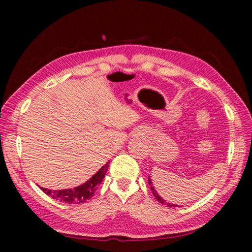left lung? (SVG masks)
<instances>
[{
	"label": "left lung",
	"mask_w": 252,
	"mask_h": 252,
	"mask_svg": "<svg viewBox=\"0 0 252 252\" xmlns=\"http://www.w3.org/2000/svg\"><path fill=\"white\" fill-rule=\"evenodd\" d=\"M149 185H150L151 190H152V193L155 194V197H156V199L158 200V201H160L162 204H165V206H168V207H170V208H171V207H173V208H174V207H179V206H177V204H172V203H170V202H167V201H165V200L162 199L159 194H158V192L155 190V188L152 187V182H151V180H150V178H149Z\"/></svg>",
	"instance_id": "left-lung-1"
}]
</instances>
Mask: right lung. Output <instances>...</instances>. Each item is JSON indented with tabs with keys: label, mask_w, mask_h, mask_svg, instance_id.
I'll list each match as a JSON object with an SVG mask.
<instances>
[{
	"label": "right lung",
	"mask_w": 252,
	"mask_h": 252,
	"mask_svg": "<svg viewBox=\"0 0 252 252\" xmlns=\"http://www.w3.org/2000/svg\"><path fill=\"white\" fill-rule=\"evenodd\" d=\"M109 168V162H106L99 171H97L94 176L90 178V180H88L83 185L79 187H75L73 189H64V190H49L45 188H41V190L44 193L50 195L51 198L60 200V201L69 203V204H78L83 203L87 201L88 199H91L92 195L97 189V186L100 185L103 180V178L106 173V170Z\"/></svg>",
	"instance_id": "right-lung-1"
}]
</instances>
